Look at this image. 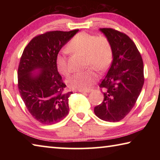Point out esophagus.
<instances>
[{"instance_id":"1","label":"esophagus","mask_w":160,"mask_h":160,"mask_svg":"<svg viewBox=\"0 0 160 160\" xmlns=\"http://www.w3.org/2000/svg\"><path fill=\"white\" fill-rule=\"evenodd\" d=\"M80 92L81 93H89L90 92V90H80Z\"/></svg>"}]
</instances>
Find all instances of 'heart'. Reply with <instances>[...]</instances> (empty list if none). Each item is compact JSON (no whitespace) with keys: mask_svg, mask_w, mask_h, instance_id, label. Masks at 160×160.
Masks as SVG:
<instances>
[{"mask_svg":"<svg viewBox=\"0 0 160 160\" xmlns=\"http://www.w3.org/2000/svg\"><path fill=\"white\" fill-rule=\"evenodd\" d=\"M67 49L70 52L85 56V66L92 67L99 72L107 70L113 60L112 44L109 38L104 35L97 37L85 32H80L69 42ZM66 55L67 52L63 51L56 57V68L64 76H68L70 73ZM93 68H90L75 73L67 80L68 85L72 90H88L98 78Z\"/></svg>","mask_w":160,"mask_h":160,"instance_id":"obj_1","label":"heart"}]
</instances>
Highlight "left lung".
<instances>
[{
    "instance_id": "8db88e82",
    "label": "left lung",
    "mask_w": 160,
    "mask_h": 160,
    "mask_svg": "<svg viewBox=\"0 0 160 160\" xmlns=\"http://www.w3.org/2000/svg\"><path fill=\"white\" fill-rule=\"evenodd\" d=\"M112 44L111 67L99 84L104 89V100L94 107L97 117L117 122L134 107L144 84L143 61L135 43L126 34L112 28H100Z\"/></svg>"
}]
</instances>
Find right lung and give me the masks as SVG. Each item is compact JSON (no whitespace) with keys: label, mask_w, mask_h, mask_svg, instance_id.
I'll return each instance as SVG.
<instances>
[{"label":"right lung","mask_w":160,"mask_h":160,"mask_svg":"<svg viewBox=\"0 0 160 160\" xmlns=\"http://www.w3.org/2000/svg\"><path fill=\"white\" fill-rule=\"evenodd\" d=\"M78 31H51L38 35L21 56L19 92L29 112L42 124L58 123L68 113V98L72 92H64L66 85L58 72L56 57Z\"/></svg>","instance_id":"1"}]
</instances>
